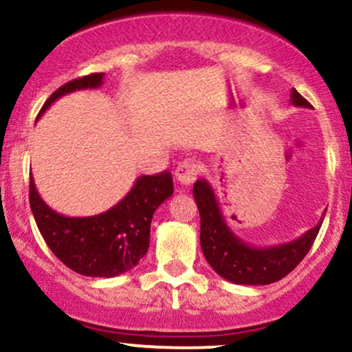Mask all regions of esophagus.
Segmentation results:
<instances>
[{
  "mask_svg": "<svg viewBox=\"0 0 352 352\" xmlns=\"http://www.w3.org/2000/svg\"><path fill=\"white\" fill-rule=\"evenodd\" d=\"M199 173H200V165L193 159L182 160L175 168L177 180H179L180 185H185V187L192 185L193 182L197 180V175H199Z\"/></svg>",
  "mask_w": 352,
  "mask_h": 352,
  "instance_id": "esophagus-1",
  "label": "esophagus"
}]
</instances>
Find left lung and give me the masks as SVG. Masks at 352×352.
<instances>
[{
  "instance_id": "left-lung-1",
  "label": "left lung",
  "mask_w": 352,
  "mask_h": 352,
  "mask_svg": "<svg viewBox=\"0 0 352 352\" xmlns=\"http://www.w3.org/2000/svg\"><path fill=\"white\" fill-rule=\"evenodd\" d=\"M292 104L311 107L296 89H292ZM193 199L200 212V245L208 265L225 280L235 285H270L293 272L311 245L316 240L326 213L316 227L288 243L274 246H253L232 232L221 213L215 190L208 180L200 179L193 185Z\"/></svg>"
}]
</instances>
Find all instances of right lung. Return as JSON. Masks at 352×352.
I'll return each mask as SVG.
<instances>
[{
	"instance_id": "1",
	"label": "right lung",
	"mask_w": 352,
	"mask_h": 352,
	"mask_svg": "<svg viewBox=\"0 0 352 352\" xmlns=\"http://www.w3.org/2000/svg\"><path fill=\"white\" fill-rule=\"evenodd\" d=\"M102 80L104 72H96L64 84L44 102L39 116L63 96L98 89ZM172 193L170 172L140 175L131 192L107 212L92 217H66L46 205L33 177L30 180L31 212L44 241L67 268L94 278L119 276L142 260L151 243L153 213Z\"/></svg>"
}]
</instances>
